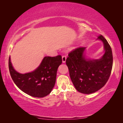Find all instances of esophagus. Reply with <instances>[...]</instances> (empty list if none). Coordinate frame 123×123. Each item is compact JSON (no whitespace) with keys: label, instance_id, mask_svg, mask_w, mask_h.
<instances>
[{"label":"esophagus","instance_id":"esophagus-1","mask_svg":"<svg viewBox=\"0 0 123 123\" xmlns=\"http://www.w3.org/2000/svg\"><path fill=\"white\" fill-rule=\"evenodd\" d=\"M62 62H63V63H64L66 61V59H67L66 56V55H63L62 57Z\"/></svg>","mask_w":123,"mask_h":123}]
</instances>
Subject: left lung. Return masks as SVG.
<instances>
[{
  "label": "left lung",
  "mask_w": 123,
  "mask_h": 123,
  "mask_svg": "<svg viewBox=\"0 0 123 123\" xmlns=\"http://www.w3.org/2000/svg\"><path fill=\"white\" fill-rule=\"evenodd\" d=\"M104 44L105 53L98 59L86 56V48H78L69 53L66 60L70 77L79 92L90 94L103 88L107 82L113 67L111 49L107 41L101 35L97 38Z\"/></svg>",
  "instance_id": "obj_1"
}]
</instances>
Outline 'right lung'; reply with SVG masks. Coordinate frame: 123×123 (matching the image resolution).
<instances>
[{
    "label": "right lung",
    "instance_id": "right-lung-1",
    "mask_svg": "<svg viewBox=\"0 0 123 123\" xmlns=\"http://www.w3.org/2000/svg\"><path fill=\"white\" fill-rule=\"evenodd\" d=\"M62 62L61 55L45 56L33 71L22 74L15 70L9 56V70L12 80L20 90L34 97L42 98L48 95L53 89L57 70Z\"/></svg>",
    "mask_w": 123,
    "mask_h": 123
}]
</instances>
